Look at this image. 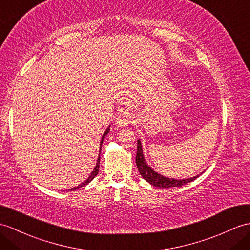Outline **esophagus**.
Returning a JSON list of instances; mask_svg holds the SVG:
<instances>
[{"mask_svg": "<svg viewBox=\"0 0 250 250\" xmlns=\"http://www.w3.org/2000/svg\"><path fill=\"white\" fill-rule=\"evenodd\" d=\"M132 118H133L132 115L129 112H123L117 116V118H116V123H117L119 126H125L131 123Z\"/></svg>", "mask_w": 250, "mask_h": 250, "instance_id": "obj_1", "label": "esophagus"}]
</instances>
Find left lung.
<instances>
[{"label": "left lung", "instance_id": "8db88e82", "mask_svg": "<svg viewBox=\"0 0 250 250\" xmlns=\"http://www.w3.org/2000/svg\"><path fill=\"white\" fill-rule=\"evenodd\" d=\"M136 165L138 168V171L141 173L142 177L146 180L147 182L150 184L154 185L156 188H177V187H182V185L188 184L198 177H194L190 179H183V180H176V179H169L159 175L158 172H155L150 168L146 161H145L144 154H143V149H142V144L141 141L137 142V153H136Z\"/></svg>", "mask_w": 250, "mask_h": 250}]
</instances>
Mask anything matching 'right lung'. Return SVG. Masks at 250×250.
<instances>
[{"label":"right lung","instance_id":"add662e5","mask_svg":"<svg viewBox=\"0 0 250 250\" xmlns=\"http://www.w3.org/2000/svg\"><path fill=\"white\" fill-rule=\"evenodd\" d=\"M108 132H109V129H106V131L104 132V134H103V136H102V138H101V143H100V150H101V147H102V143H103V141H104V137H105V135L107 134ZM99 164H100V155H99V159H98V161H97V165H96V167H95V169L92 170V172L90 173V176H89L88 178H87L86 181H84L83 183H81V184L79 185V187H75V188H72V189L74 190V189H77V188H82V187H85L86 184H88V183L91 181V180L94 179V178H95V177L98 175V171H99V166H100V165H99Z\"/></svg>","mask_w":250,"mask_h":250}]
</instances>
